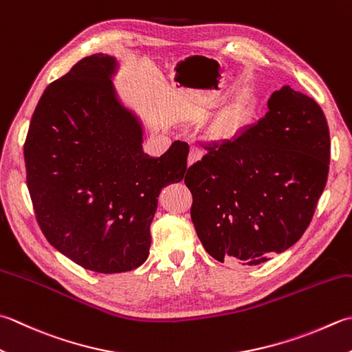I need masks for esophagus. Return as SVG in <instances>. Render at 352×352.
Masks as SVG:
<instances>
[{"label": "esophagus", "instance_id": "34e87169", "mask_svg": "<svg viewBox=\"0 0 352 352\" xmlns=\"http://www.w3.org/2000/svg\"><path fill=\"white\" fill-rule=\"evenodd\" d=\"M201 157H203V149L199 148L198 144H192V146H190V153H189V158H188V163H189V164L195 163V162H198Z\"/></svg>", "mask_w": 352, "mask_h": 352}]
</instances>
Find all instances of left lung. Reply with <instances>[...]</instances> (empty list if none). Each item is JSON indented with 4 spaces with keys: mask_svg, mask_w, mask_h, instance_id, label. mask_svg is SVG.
<instances>
[{
    "mask_svg": "<svg viewBox=\"0 0 352 352\" xmlns=\"http://www.w3.org/2000/svg\"><path fill=\"white\" fill-rule=\"evenodd\" d=\"M232 139L206 144L184 183L197 235L219 263H265L304 235L325 189L329 129L319 103L288 85Z\"/></svg>",
    "mask_w": 352,
    "mask_h": 352,
    "instance_id": "left-lung-1",
    "label": "left lung"
}]
</instances>
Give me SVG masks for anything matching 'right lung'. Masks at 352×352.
I'll return each mask as SVG.
<instances>
[{
	"label": "right lung",
	"instance_id": "right-lung-1",
	"mask_svg": "<svg viewBox=\"0 0 352 352\" xmlns=\"http://www.w3.org/2000/svg\"><path fill=\"white\" fill-rule=\"evenodd\" d=\"M117 60L80 59L41 96L24 143L27 188L38 224L54 249L98 273L146 261L160 190L182 182L189 144L162 157L143 153L139 117L113 87Z\"/></svg>",
	"mask_w": 352,
	"mask_h": 352
}]
</instances>
